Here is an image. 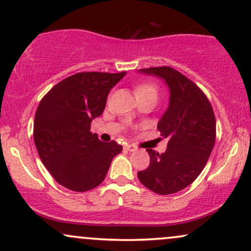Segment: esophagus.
<instances>
[{"instance_id":"esophagus-1","label":"esophagus","mask_w":251,"mask_h":251,"mask_svg":"<svg viewBox=\"0 0 251 251\" xmlns=\"http://www.w3.org/2000/svg\"><path fill=\"white\" fill-rule=\"evenodd\" d=\"M124 148H125L126 151H135L136 149H138L134 145H125V147H124Z\"/></svg>"}]
</instances>
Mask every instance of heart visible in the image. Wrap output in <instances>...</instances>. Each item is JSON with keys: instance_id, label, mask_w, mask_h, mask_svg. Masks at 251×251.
Here are the masks:
<instances>
[{"instance_id": "obj_1", "label": "heart", "mask_w": 251, "mask_h": 251, "mask_svg": "<svg viewBox=\"0 0 251 251\" xmlns=\"http://www.w3.org/2000/svg\"><path fill=\"white\" fill-rule=\"evenodd\" d=\"M135 96L138 98L145 96L157 97V87L153 83H141L136 85Z\"/></svg>"}]
</instances>
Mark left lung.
Returning a JSON list of instances; mask_svg holds the SVG:
<instances>
[{
  "label": "left lung",
  "mask_w": 251,
  "mask_h": 251,
  "mask_svg": "<svg viewBox=\"0 0 251 251\" xmlns=\"http://www.w3.org/2000/svg\"><path fill=\"white\" fill-rule=\"evenodd\" d=\"M166 82L169 106L157 123L167 138V151L147 149L151 163L138 177L157 195H171L189 186L207 163L215 142V117L210 100L198 85L176 69L163 66L139 69Z\"/></svg>",
  "instance_id": "left-lung-1"
}]
</instances>
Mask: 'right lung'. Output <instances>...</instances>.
<instances>
[{"label":"right lung","mask_w":251,"mask_h":251,"mask_svg":"<svg viewBox=\"0 0 251 251\" xmlns=\"http://www.w3.org/2000/svg\"><path fill=\"white\" fill-rule=\"evenodd\" d=\"M125 74L77 73L55 84L40 100L34 117V145L60 185L76 192L96 188L123 151L116 141H100L90 132V125L102 115L110 90Z\"/></svg>","instance_id":"1"}]
</instances>
